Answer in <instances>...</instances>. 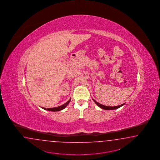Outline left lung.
I'll list each match as a JSON object with an SVG mask.
<instances>
[{
    "mask_svg": "<svg viewBox=\"0 0 160 160\" xmlns=\"http://www.w3.org/2000/svg\"><path fill=\"white\" fill-rule=\"evenodd\" d=\"M93 102H94L95 103H96V104H97L98 106L100 108H102L103 110H115V109H117L118 108H119V107H121L123 106L124 104V103H123V104H121V105H119V106H104L103 104H100V103H98V102H97L96 100H95L94 99H93Z\"/></svg>",
    "mask_w": 160,
    "mask_h": 160,
    "instance_id": "left-lung-1",
    "label": "left lung"
}]
</instances>
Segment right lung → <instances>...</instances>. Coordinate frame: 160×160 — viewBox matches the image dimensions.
I'll return each mask as SVG.
<instances>
[{
  "label": "right lung",
  "instance_id": "add662e5",
  "mask_svg": "<svg viewBox=\"0 0 160 160\" xmlns=\"http://www.w3.org/2000/svg\"><path fill=\"white\" fill-rule=\"evenodd\" d=\"M71 99H70L69 100H68L67 103H65V104H64L61 105L60 106L57 107H54V108H42L43 109H44V110L50 111H59L63 110L67 106L68 104L70 102Z\"/></svg>",
  "mask_w": 160,
  "mask_h": 160
}]
</instances>
